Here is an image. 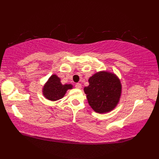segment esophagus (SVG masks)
<instances>
[{
  "mask_svg": "<svg viewBox=\"0 0 159 159\" xmlns=\"http://www.w3.org/2000/svg\"><path fill=\"white\" fill-rule=\"evenodd\" d=\"M75 87H76L77 89H80L81 88V84L80 83H76L75 85Z\"/></svg>",
  "mask_w": 159,
  "mask_h": 159,
  "instance_id": "obj_1",
  "label": "esophagus"
}]
</instances>
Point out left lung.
<instances>
[{
    "mask_svg": "<svg viewBox=\"0 0 159 159\" xmlns=\"http://www.w3.org/2000/svg\"><path fill=\"white\" fill-rule=\"evenodd\" d=\"M89 86L84 88L88 103L99 113L112 111L119 103L121 85L116 74L107 71L94 74L89 80Z\"/></svg>",
    "mask_w": 159,
    "mask_h": 159,
    "instance_id": "1",
    "label": "left lung"
}]
</instances>
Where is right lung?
Here are the masks:
<instances>
[{
  "instance_id": "1",
  "label": "right lung",
  "mask_w": 159,
  "mask_h": 159,
  "mask_svg": "<svg viewBox=\"0 0 159 159\" xmlns=\"http://www.w3.org/2000/svg\"><path fill=\"white\" fill-rule=\"evenodd\" d=\"M71 84H63L61 79L55 74L50 76L42 89L43 95L46 99L56 101L61 99L65 96L67 89H72Z\"/></svg>"
}]
</instances>
